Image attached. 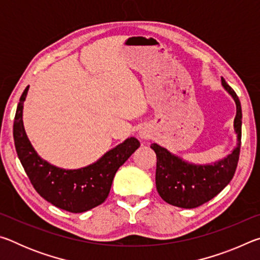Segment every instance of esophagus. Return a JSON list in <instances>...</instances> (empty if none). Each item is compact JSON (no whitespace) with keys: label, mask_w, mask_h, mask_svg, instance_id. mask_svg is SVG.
<instances>
[{"label":"esophagus","mask_w":260,"mask_h":260,"mask_svg":"<svg viewBox=\"0 0 260 260\" xmlns=\"http://www.w3.org/2000/svg\"><path fill=\"white\" fill-rule=\"evenodd\" d=\"M140 136L141 138H143V139H146L147 136H148V133L146 131H142V132H140Z\"/></svg>","instance_id":"34e87169"}]
</instances>
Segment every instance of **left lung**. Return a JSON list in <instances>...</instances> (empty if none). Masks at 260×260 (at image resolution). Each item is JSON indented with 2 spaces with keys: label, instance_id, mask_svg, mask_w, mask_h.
Listing matches in <instances>:
<instances>
[{
  "label": "left lung",
  "instance_id": "obj_1",
  "mask_svg": "<svg viewBox=\"0 0 260 260\" xmlns=\"http://www.w3.org/2000/svg\"><path fill=\"white\" fill-rule=\"evenodd\" d=\"M222 86L236 103L234 129L237 147L225 159L211 165H193L174 156L167 149L152 143L157 156L156 187L166 203L182 209H193L203 205L231 182L239 162L242 135L241 102L233 88L221 78Z\"/></svg>",
  "mask_w": 260,
  "mask_h": 260
}]
</instances>
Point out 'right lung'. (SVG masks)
I'll return each instance as SVG.
<instances>
[{
    "label": "right lung",
    "instance_id": "add662e5",
    "mask_svg": "<svg viewBox=\"0 0 260 260\" xmlns=\"http://www.w3.org/2000/svg\"><path fill=\"white\" fill-rule=\"evenodd\" d=\"M28 86L21 94L14 121V140L17 155L30 183L39 195L52 205L72 213H81L107 200L118 169L140 147L138 139L129 138L108 151L89 166L64 170L38 156L23 125L24 101Z\"/></svg>",
    "mask_w": 260,
    "mask_h": 260
}]
</instances>
